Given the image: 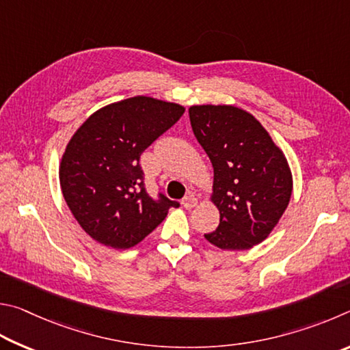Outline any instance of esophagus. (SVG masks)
<instances>
[{"mask_svg":"<svg viewBox=\"0 0 350 350\" xmlns=\"http://www.w3.org/2000/svg\"><path fill=\"white\" fill-rule=\"evenodd\" d=\"M181 204L186 207V209H193L195 206L198 204V200L195 198V195L192 193V192H189L185 198H183V201H181Z\"/></svg>","mask_w":350,"mask_h":350,"instance_id":"obj_1","label":"esophagus"}]
</instances>
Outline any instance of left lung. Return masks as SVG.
<instances>
[{
  "label": "left lung",
  "instance_id": "obj_1",
  "mask_svg": "<svg viewBox=\"0 0 350 350\" xmlns=\"http://www.w3.org/2000/svg\"><path fill=\"white\" fill-rule=\"evenodd\" d=\"M198 143L213 167L217 230L204 238L223 250H247L271 235L292 195L284 152L252 113L230 104L189 107Z\"/></svg>",
  "mask_w": 350,
  "mask_h": 350
}]
</instances>
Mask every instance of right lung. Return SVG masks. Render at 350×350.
<instances>
[{
    "label": "right lung",
    "instance_id": "1",
    "mask_svg": "<svg viewBox=\"0 0 350 350\" xmlns=\"http://www.w3.org/2000/svg\"><path fill=\"white\" fill-rule=\"evenodd\" d=\"M185 106L152 96L110 103L92 113L66 146L59 186L78 224L112 249L137 246L178 207L144 189L139 157L180 120Z\"/></svg>",
    "mask_w": 350,
    "mask_h": 350
}]
</instances>
